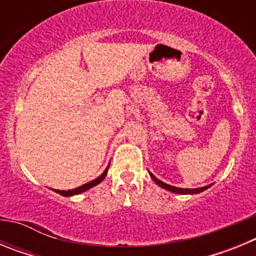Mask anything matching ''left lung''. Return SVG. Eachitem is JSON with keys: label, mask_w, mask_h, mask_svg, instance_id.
Segmentation results:
<instances>
[{"label": "left lung", "mask_w": 256, "mask_h": 256, "mask_svg": "<svg viewBox=\"0 0 256 256\" xmlns=\"http://www.w3.org/2000/svg\"><path fill=\"white\" fill-rule=\"evenodd\" d=\"M148 173H150V172H148ZM150 176L154 180V182H155L156 184H159L160 187H162V188L168 190V191L170 192H176V194H183V195H187V194H200V192H202L204 190L209 188L210 187V186H205V187H201V188H178V187L170 186V184H166V183L162 182V180H158L152 173H150Z\"/></svg>", "instance_id": "1"}]
</instances>
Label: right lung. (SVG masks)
Returning <instances> with one entry per match:
<instances>
[{"mask_svg":"<svg viewBox=\"0 0 256 256\" xmlns=\"http://www.w3.org/2000/svg\"><path fill=\"white\" fill-rule=\"evenodd\" d=\"M108 166L105 169V172L101 174L100 177L96 178V180H94L92 182L86 183V184H83V186H80V187H76V188H74V190H69V191H60V190H55V191L62 196H73V195H78V194H82V192L87 191V190L92 188L94 186H96V184H98L100 182H102L104 178L106 177V173H108Z\"/></svg>","mask_w":256,"mask_h":256,"instance_id":"add662e5","label":"right lung"}]
</instances>
